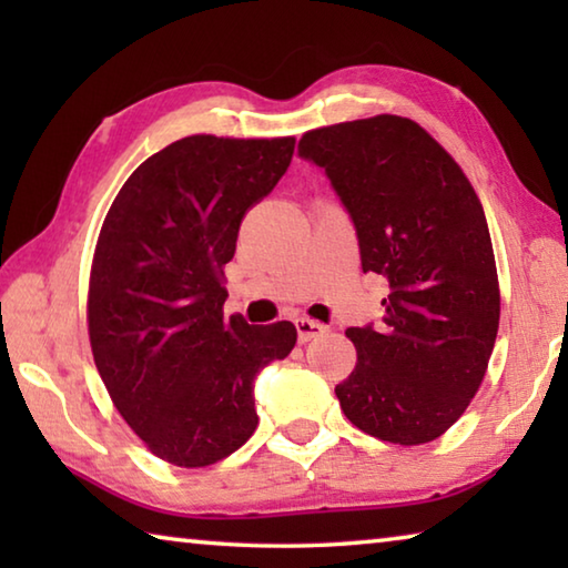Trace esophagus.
<instances>
[{"instance_id":"34e87169","label":"esophagus","mask_w":568,"mask_h":568,"mask_svg":"<svg viewBox=\"0 0 568 568\" xmlns=\"http://www.w3.org/2000/svg\"><path fill=\"white\" fill-rule=\"evenodd\" d=\"M295 331H297V341L307 343L313 338H318V335L325 333V325L318 321H311V318H295Z\"/></svg>"}]
</instances>
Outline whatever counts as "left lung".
<instances>
[{"mask_svg":"<svg viewBox=\"0 0 568 568\" xmlns=\"http://www.w3.org/2000/svg\"><path fill=\"white\" fill-rule=\"evenodd\" d=\"M301 158L331 178L358 233L363 273L388 281L378 328H348L358 363L335 386L353 426L420 446L464 416L494 353L501 293L476 190L398 114L305 132Z\"/></svg>","mask_w":568,"mask_h":568,"instance_id":"8db88e82","label":"left lung"}]
</instances>
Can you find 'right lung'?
<instances>
[{
    "label": "right lung",
    "instance_id": "obj_1",
    "mask_svg": "<svg viewBox=\"0 0 568 568\" xmlns=\"http://www.w3.org/2000/svg\"><path fill=\"white\" fill-rule=\"evenodd\" d=\"M295 138L190 134L132 172L94 247L88 331L104 388L158 458L203 468L257 428L253 381L295 325L223 315L245 213L271 195Z\"/></svg>",
    "mask_w": 568,
    "mask_h": 568
}]
</instances>
